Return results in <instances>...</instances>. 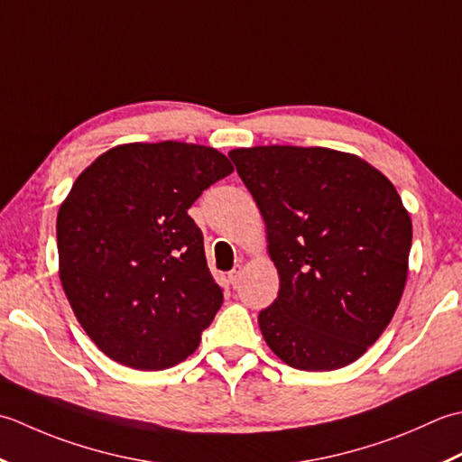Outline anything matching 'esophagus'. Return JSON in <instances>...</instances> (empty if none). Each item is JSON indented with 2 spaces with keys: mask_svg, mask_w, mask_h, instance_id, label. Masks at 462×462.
Instances as JSON below:
<instances>
[{
  "mask_svg": "<svg viewBox=\"0 0 462 462\" xmlns=\"http://www.w3.org/2000/svg\"><path fill=\"white\" fill-rule=\"evenodd\" d=\"M241 275H243V267H241V265H235V267L229 271V283H231L233 287H239Z\"/></svg>",
  "mask_w": 462,
  "mask_h": 462,
  "instance_id": "esophagus-1",
  "label": "esophagus"
}]
</instances>
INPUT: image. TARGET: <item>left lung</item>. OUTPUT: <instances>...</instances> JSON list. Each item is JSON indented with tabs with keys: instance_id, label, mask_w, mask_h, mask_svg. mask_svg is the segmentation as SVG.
Masks as SVG:
<instances>
[{
	"instance_id": "left-lung-1",
	"label": "left lung",
	"mask_w": 462,
	"mask_h": 462,
	"mask_svg": "<svg viewBox=\"0 0 462 462\" xmlns=\"http://www.w3.org/2000/svg\"><path fill=\"white\" fill-rule=\"evenodd\" d=\"M267 225L279 295L259 313L269 349L299 371L351 365L381 337L409 275L412 223L394 185L353 153L229 152Z\"/></svg>"
}]
</instances>
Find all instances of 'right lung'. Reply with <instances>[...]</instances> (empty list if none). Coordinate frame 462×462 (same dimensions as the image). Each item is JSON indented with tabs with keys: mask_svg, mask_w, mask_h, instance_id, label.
Instances as JSON below:
<instances>
[{
	"mask_svg": "<svg viewBox=\"0 0 462 462\" xmlns=\"http://www.w3.org/2000/svg\"><path fill=\"white\" fill-rule=\"evenodd\" d=\"M229 173L217 149L162 141L113 147L75 179L58 213L60 279L109 359L163 371L199 346L223 289L187 209Z\"/></svg>",
	"mask_w": 462,
	"mask_h": 462,
	"instance_id": "1",
	"label": "right lung"
}]
</instances>
